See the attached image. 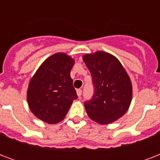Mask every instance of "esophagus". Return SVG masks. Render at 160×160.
<instances>
[{
  "mask_svg": "<svg viewBox=\"0 0 160 160\" xmlns=\"http://www.w3.org/2000/svg\"><path fill=\"white\" fill-rule=\"evenodd\" d=\"M76 93H77V95H78V97H80L81 96V95H82V90H77V91H76Z\"/></svg>",
  "mask_w": 160,
  "mask_h": 160,
  "instance_id": "esophagus-1",
  "label": "esophagus"
}]
</instances>
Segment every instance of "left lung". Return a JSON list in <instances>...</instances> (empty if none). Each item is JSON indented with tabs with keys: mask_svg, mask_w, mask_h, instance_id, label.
Returning <instances> with one entry per match:
<instances>
[{
	"mask_svg": "<svg viewBox=\"0 0 160 160\" xmlns=\"http://www.w3.org/2000/svg\"><path fill=\"white\" fill-rule=\"evenodd\" d=\"M83 60L92 76L95 91L85 102L90 119L100 124H111L124 115L132 100V84L119 60L111 54L96 51Z\"/></svg>",
	"mask_w": 160,
	"mask_h": 160,
	"instance_id": "8db88e82",
	"label": "left lung"
}]
</instances>
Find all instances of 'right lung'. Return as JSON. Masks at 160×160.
<instances>
[{"label":"right lung","mask_w":160,"mask_h":160,"mask_svg":"<svg viewBox=\"0 0 160 160\" xmlns=\"http://www.w3.org/2000/svg\"><path fill=\"white\" fill-rule=\"evenodd\" d=\"M75 60L65 53L47 58L29 83L27 102L34 115L53 124L65 119L73 100L77 99L70 70Z\"/></svg>","instance_id":"add662e5"}]
</instances>
